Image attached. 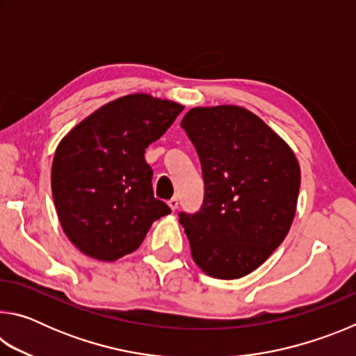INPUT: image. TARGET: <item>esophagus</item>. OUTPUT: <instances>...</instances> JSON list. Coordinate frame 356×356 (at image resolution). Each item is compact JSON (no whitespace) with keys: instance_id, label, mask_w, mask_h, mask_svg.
<instances>
[{"instance_id":"obj_1","label":"esophagus","mask_w":356,"mask_h":356,"mask_svg":"<svg viewBox=\"0 0 356 356\" xmlns=\"http://www.w3.org/2000/svg\"><path fill=\"white\" fill-rule=\"evenodd\" d=\"M168 206L171 207V210H177V207H179V200H177V197H171V200L168 201Z\"/></svg>"}]
</instances>
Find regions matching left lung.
<instances>
[{
  "mask_svg": "<svg viewBox=\"0 0 356 356\" xmlns=\"http://www.w3.org/2000/svg\"><path fill=\"white\" fill-rule=\"evenodd\" d=\"M180 125L204 177L200 212L179 213L193 261L213 278H242L267 261L291 229L298 161L282 138L242 106L191 108Z\"/></svg>",
  "mask_w": 356,
  "mask_h": 356,
  "instance_id": "8db88e82",
  "label": "left lung"
}]
</instances>
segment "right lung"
Here are the masks:
<instances>
[{
  "instance_id": "add662e5",
  "label": "right lung",
  "mask_w": 356,
  "mask_h": 356,
  "mask_svg": "<svg viewBox=\"0 0 356 356\" xmlns=\"http://www.w3.org/2000/svg\"><path fill=\"white\" fill-rule=\"evenodd\" d=\"M184 110L171 100L130 94L99 108L58 144L51 193L59 222L78 250L113 262L143 243L171 213L154 197L144 152Z\"/></svg>"
}]
</instances>
